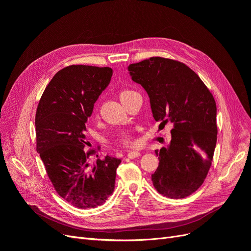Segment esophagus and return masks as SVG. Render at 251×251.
I'll return each mask as SVG.
<instances>
[{
    "label": "esophagus",
    "mask_w": 251,
    "mask_h": 251,
    "mask_svg": "<svg viewBox=\"0 0 251 251\" xmlns=\"http://www.w3.org/2000/svg\"><path fill=\"white\" fill-rule=\"evenodd\" d=\"M126 156H127V158H130V159H135V158H137V157L140 156V153H139V151H128Z\"/></svg>",
    "instance_id": "obj_1"
}]
</instances>
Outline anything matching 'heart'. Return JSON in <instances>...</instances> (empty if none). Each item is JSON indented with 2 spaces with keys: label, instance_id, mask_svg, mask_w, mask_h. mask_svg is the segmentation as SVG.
I'll list each match as a JSON object with an SVG mask.
<instances>
[{
  "label": "heart",
  "instance_id": "obj_1",
  "mask_svg": "<svg viewBox=\"0 0 251 251\" xmlns=\"http://www.w3.org/2000/svg\"><path fill=\"white\" fill-rule=\"evenodd\" d=\"M131 92H132V91H130V90H123L119 93V98L121 100V98H123L124 96L127 95L128 93H131ZM133 142H134L133 136L131 134H128V133L121 134L119 136V138H118V144H120V146H123V147H130V146H132Z\"/></svg>",
  "mask_w": 251,
  "mask_h": 251
}]
</instances>
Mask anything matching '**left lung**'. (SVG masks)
I'll return each mask as SVG.
<instances>
[{"label": "left lung", "instance_id": "8db88e82", "mask_svg": "<svg viewBox=\"0 0 251 251\" xmlns=\"http://www.w3.org/2000/svg\"><path fill=\"white\" fill-rule=\"evenodd\" d=\"M128 71L148 92L160 127L173 125L169 147L155 151L159 165L151 175L153 185L168 198H186L203 184L214 158L215 98L198 74L176 59L153 56L131 64Z\"/></svg>", "mask_w": 251, "mask_h": 251}]
</instances>
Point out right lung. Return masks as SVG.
Returning a JSON list of instances; mask_svg holds the SVG:
<instances>
[{
    "instance_id": "obj_1",
    "label": "right lung",
    "mask_w": 251,
    "mask_h": 251,
    "mask_svg": "<svg viewBox=\"0 0 251 251\" xmlns=\"http://www.w3.org/2000/svg\"><path fill=\"white\" fill-rule=\"evenodd\" d=\"M109 67L71 65L59 70L48 83L35 114L36 151L55 192L78 208L103 204L115 187L120 159L98 157L89 149L85 131L98 96L107 88Z\"/></svg>"
}]
</instances>
